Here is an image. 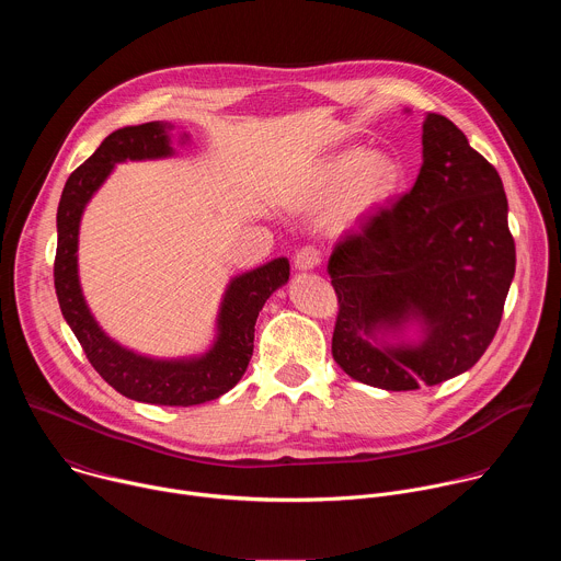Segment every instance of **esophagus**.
Here are the masks:
<instances>
[{
    "instance_id": "34e87169",
    "label": "esophagus",
    "mask_w": 561,
    "mask_h": 561,
    "mask_svg": "<svg viewBox=\"0 0 561 561\" xmlns=\"http://www.w3.org/2000/svg\"><path fill=\"white\" fill-rule=\"evenodd\" d=\"M319 262H322V251H319L317 247H301L295 253V268H299V271H310V268L319 266Z\"/></svg>"
}]
</instances>
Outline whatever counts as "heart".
Returning a JSON list of instances; mask_svg holds the SVG:
<instances>
[{"instance_id":"b5f03b06","label":"heart","mask_w":561,"mask_h":561,"mask_svg":"<svg viewBox=\"0 0 561 561\" xmlns=\"http://www.w3.org/2000/svg\"><path fill=\"white\" fill-rule=\"evenodd\" d=\"M399 180H402V171L390 154L353 146L329 157L310 175L301 191L299 206L322 208L340 197L333 221L346 228L379 210L397 193Z\"/></svg>"}]
</instances>
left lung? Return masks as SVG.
<instances>
[{"mask_svg": "<svg viewBox=\"0 0 561 561\" xmlns=\"http://www.w3.org/2000/svg\"><path fill=\"white\" fill-rule=\"evenodd\" d=\"M415 186L340 239L329 275L340 312L333 357L353 379L383 390L435 386L472 368L491 346L515 275L504 184L444 115L422 126ZM411 316L415 347H377V330Z\"/></svg>", "mask_w": 561, "mask_h": 561, "instance_id": "8db88e82", "label": "left lung"}]
</instances>
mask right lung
Instances as JSON below:
<instances>
[{"label": "right lung", "mask_w": 561, "mask_h": 561, "mask_svg": "<svg viewBox=\"0 0 561 561\" xmlns=\"http://www.w3.org/2000/svg\"><path fill=\"white\" fill-rule=\"evenodd\" d=\"M171 128L169 122L119 128L100 144L82 167L70 173L57 208L53 277L61 314L104 381L135 402L195 407L217 399L242 379L253 355L257 314L266 299L288 282L290 266L286 257H279L234 277L219 308L217 342L206 355L195 359L164 362L141 357L115 344L98 327L77 277L79 219L117 162L173 154L169 139Z\"/></svg>", "instance_id": "obj_1"}]
</instances>
